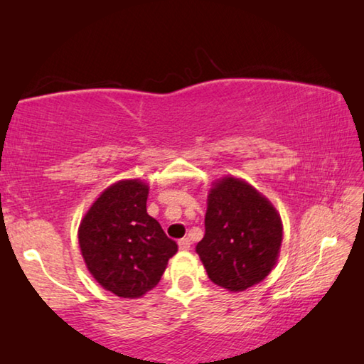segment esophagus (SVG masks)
<instances>
[{
    "label": "esophagus",
    "instance_id": "34e87169",
    "mask_svg": "<svg viewBox=\"0 0 364 364\" xmlns=\"http://www.w3.org/2000/svg\"><path fill=\"white\" fill-rule=\"evenodd\" d=\"M178 245H180V249L181 250H189V247H191V241L188 237H183V239H180V241H178Z\"/></svg>",
    "mask_w": 364,
    "mask_h": 364
}]
</instances>
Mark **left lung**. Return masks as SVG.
<instances>
[{"label":"left lung","mask_w":364,"mask_h":364,"mask_svg":"<svg viewBox=\"0 0 364 364\" xmlns=\"http://www.w3.org/2000/svg\"><path fill=\"white\" fill-rule=\"evenodd\" d=\"M282 242L279 213L258 191L226 176L208 193L205 234L196 245L210 281L241 292L267 278Z\"/></svg>","instance_id":"obj_1"}]
</instances>
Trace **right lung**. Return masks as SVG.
Returning a JSON list of instances; mask_svg holds the SVG:
<instances>
[{
	"label": "right lung",
	"instance_id": "add662e5",
	"mask_svg": "<svg viewBox=\"0 0 364 364\" xmlns=\"http://www.w3.org/2000/svg\"><path fill=\"white\" fill-rule=\"evenodd\" d=\"M149 186L123 180L97 197L78 228V242L90 273L122 299H138L156 287L178 252L156 218L147 215Z\"/></svg>",
	"mask_w": 364,
	"mask_h": 364
}]
</instances>
